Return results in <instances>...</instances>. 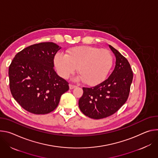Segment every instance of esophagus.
<instances>
[{
	"label": "esophagus",
	"instance_id": "1",
	"mask_svg": "<svg viewBox=\"0 0 158 158\" xmlns=\"http://www.w3.org/2000/svg\"><path fill=\"white\" fill-rule=\"evenodd\" d=\"M76 86H76V85H72V84H69V89H73L75 88Z\"/></svg>",
	"mask_w": 158,
	"mask_h": 158
}]
</instances>
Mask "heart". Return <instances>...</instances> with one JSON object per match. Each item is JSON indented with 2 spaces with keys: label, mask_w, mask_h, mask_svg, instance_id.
Returning a JSON list of instances; mask_svg holds the SVG:
<instances>
[{
  "label": "heart",
  "mask_w": 158,
  "mask_h": 158,
  "mask_svg": "<svg viewBox=\"0 0 158 158\" xmlns=\"http://www.w3.org/2000/svg\"><path fill=\"white\" fill-rule=\"evenodd\" d=\"M53 62L57 73L62 78H68L78 67L84 83L95 85L107 76L113 64V58L108 50L81 46L68 49L66 55L57 52Z\"/></svg>",
  "instance_id": "1"
}]
</instances>
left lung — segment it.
<instances>
[{
  "instance_id": "1",
  "label": "left lung",
  "mask_w": 158,
  "mask_h": 158,
  "mask_svg": "<svg viewBox=\"0 0 158 158\" xmlns=\"http://www.w3.org/2000/svg\"><path fill=\"white\" fill-rule=\"evenodd\" d=\"M109 48L116 58L115 66L109 77L90 88L83 87L78 106L86 116L94 119L106 118L115 114L127 101L133 78L127 60L114 47Z\"/></svg>"
}]
</instances>
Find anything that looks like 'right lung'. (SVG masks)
<instances>
[{
    "label": "right lung",
    "mask_w": 158,
    "mask_h": 158,
    "mask_svg": "<svg viewBox=\"0 0 158 158\" xmlns=\"http://www.w3.org/2000/svg\"><path fill=\"white\" fill-rule=\"evenodd\" d=\"M61 49L52 42L29 46L17 53L9 68L14 98L26 110L46 114L58 106L68 83L54 69V57Z\"/></svg>",
    "instance_id": "add662e5"
}]
</instances>
